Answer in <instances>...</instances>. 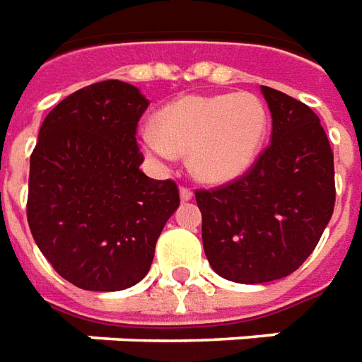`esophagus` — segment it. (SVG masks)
Here are the masks:
<instances>
[{"label":"esophagus","mask_w":362,"mask_h":362,"mask_svg":"<svg viewBox=\"0 0 362 362\" xmlns=\"http://www.w3.org/2000/svg\"><path fill=\"white\" fill-rule=\"evenodd\" d=\"M179 197H181V201H191V199H193V191L187 189V187H181V189H179Z\"/></svg>","instance_id":"esophagus-1"}]
</instances>
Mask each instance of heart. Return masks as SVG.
Returning a JSON list of instances; mask_svg holds the SVG:
<instances>
[{"instance_id":"obj_1","label":"heart","mask_w":362,"mask_h":362,"mask_svg":"<svg viewBox=\"0 0 362 362\" xmlns=\"http://www.w3.org/2000/svg\"><path fill=\"white\" fill-rule=\"evenodd\" d=\"M159 126H144L139 141L157 163L189 151L191 173L209 185L246 175L264 148L270 116L250 92L185 96L159 112Z\"/></svg>"}]
</instances>
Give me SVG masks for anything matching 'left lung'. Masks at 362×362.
<instances>
[{
    "instance_id": "8db88e82",
    "label": "left lung",
    "mask_w": 362,
    "mask_h": 362,
    "mask_svg": "<svg viewBox=\"0 0 362 362\" xmlns=\"http://www.w3.org/2000/svg\"><path fill=\"white\" fill-rule=\"evenodd\" d=\"M272 141L234 183L197 191L206 260L236 284H266L296 272L317 246L335 206L333 151L317 114L262 86Z\"/></svg>"
}]
</instances>
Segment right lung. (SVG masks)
<instances>
[{"label":"right lung","instance_id":"obj_1","mask_svg":"<svg viewBox=\"0 0 362 362\" xmlns=\"http://www.w3.org/2000/svg\"><path fill=\"white\" fill-rule=\"evenodd\" d=\"M148 106L134 84L96 82L59 102L39 129L27 221L45 258L76 288L119 291L144 280L179 206L173 181L139 169L136 128Z\"/></svg>","mask_w":362,"mask_h":362}]
</instances>
